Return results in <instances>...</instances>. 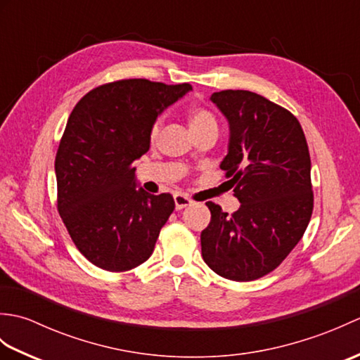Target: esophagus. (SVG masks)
Here are the masks:
<instances>
[{
    "label": "esophagus",
    "instance_id": "34e87169",
    "mask_svg": "<svg viewBox=\"0 0 360 360\" xmlns=\"http://www.w3.org/2000/svg\"><path fill=\"white\" fill-rule=\"evenodd\" d=\"M192 204V200L190 198H187L186 195L182 193H176L174 195V205H176V210H182L184 207H187V205Z\"/></svg>",
    "mask_w": 360,
    "mask_h": 360
}]
</instances>
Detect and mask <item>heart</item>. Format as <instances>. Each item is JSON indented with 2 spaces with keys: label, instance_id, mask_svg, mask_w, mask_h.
I'll use <instances>...</instances> for the list:
<instances>
[{
  "label": "heart",
  "instance_id": "obj_1",
  "mask_svg": "<svg viewBox=\"0 0 360 360\" xmlns=\"http://www.w3.org/2000/svg\"><path fill=\"white\" fill-rule=\"evenodd\" d=\"M188 127L190 131L196 133V131H202V129L207 128H218L217 120L213 117V114L207 111L205 108H193L188 112ZM159 131V122L153 125L151 128V137H156Z\"/></svg>",
  "mask_w": 360,
  "mask_h": 360
}]
</instances>
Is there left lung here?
<instances>
[{"instance_id":"1","label":"left lung","mask_w":360,"mask_h":360,"mask_svg":"<svg viewBox=\"0 0 360 360\" xmlns=\"http://www.w3.org/2000/svg\"><path fill=\"white\" fill-rule=\"evenodd\" d=\"M229 122L221 168L241 202L232 215L215 202L201 232L204 262L233 281L272 272L307 231L314 207L311 158L300 122L283 106L243 89L213 93Z\"/></svg>"}]
</instances>
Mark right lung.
Instances as JSON below:
<instances>
[{
	"label": "right lung",
	"mask_w": 360,
	"mask_h": 360,
	"mask_svg": "<svg viewBox=\"0 0 360 360\" xmlns=\"http://www.w3.org/2000/svg\"><path fill=\"white\" fill-rule=\"evenodd\" d=\"M188 83L147 79L97 86L74 106L56 156L57 207L91 263L124 272L147 262L174 210L173 196L136 188L133 162L150 148L158 116Z\"/></svg>",
	"instance_id": "add662e5"
}]
</instances>
